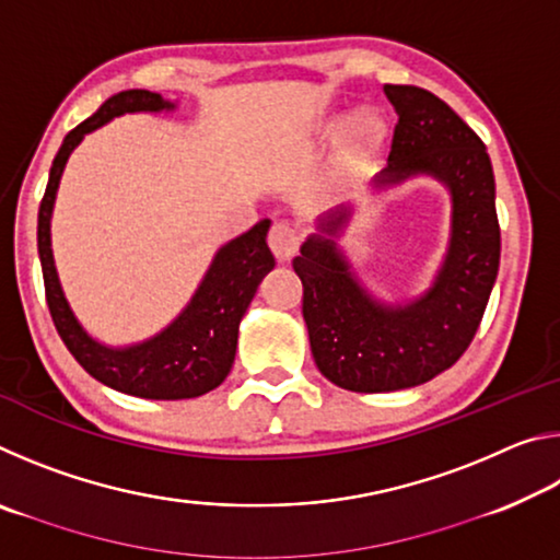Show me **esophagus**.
Returning <instances> with one entry per match:
<instances>
[{
  "label": "esophagus",
  "instance_id": "1",
  "mask_svg": "<svg viewBox=\"0 0 560 560\" xmlns=\"http://www.w3.org/2000/svg\"><path fill=\"white\" fill-rule=\"evenodd\" d=\"M269 249L279 261H289L299 249V234L287 222H273L269 230Z\"/></svg>",
  "mask_w": 560,
  "mask_h": 560
}]
</instances>
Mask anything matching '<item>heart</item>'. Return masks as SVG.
I'll return each instance as SVG.
<instances>
[{"label":"heart","instance_id":"1","mask_svg":"<svg viewBox=\"0 0 560 560\" xmlns=\"http://www.w3.org/2000/svg\"><path fill=\"white\" fill-rule=\"evenodd\" d=\"M316 132L320 138H340L338 148V167L355 170L368 160L381 153L387 138V122L377 110H358L355 116L350 113H334L318 122Z\"/></svg>","mask_w":560,"mask_h":560}]
</instances>
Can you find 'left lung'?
Listing matches in <instances>:
<instances>
[{
    "mask_svg": "<svg viewBox=\"0 0 560 560\" xmlns=\"http://www.w3.org/2000/svg\"><path fill=\"white\" fill-rule=\"evenodd\" d=\"M383 91L397 126L373 187L428 175L447 187L452 220L430 289L402 303L373 296L338 246L350 205L320 214L301 244L293 271L303 283L311 353L330 383L353 393L405 390L457 363L485 316L501 257L494 170L477 132L430 91L393 83Z\"/></svg>",
    "mask_w": 560,
    "mask_h": 560,
    "instance_id": "1",
    "label": "left lung"
}]
</instances>
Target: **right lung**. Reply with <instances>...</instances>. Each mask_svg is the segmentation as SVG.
I'll return each instance as SVG.
<instances>
[{
    "label": "right lung",
    "instance_id": "add662e5",
    "mask_svg": "<svg viewBox=\"0 0 560 560\" xmlns=\"http://www.w3.org/2000/svg\"><path fill=\"white\" fill-rule=\"evenodd\" d=\"M175 101L160 93L132 89L110 96L89 120L75 126L63 138L54 158L49 185L39 207V259L44 273L46 303L54 326L66 348L79 360L83 371L113 390L145 397V400H187L214 390L230 375L240 324L257 293L261 279L273 269V257L267 246L271 222L261 220L249 232L234 236L217 249L210 269L187 306L160 330L140 343L106 346L93 338L75 318L69 299L61 289L59 271L51 249V214L56 192L69 158L89 132L106 126L108 120L126 113L175 110Z\"/></svg>",
    "mask_w": 560,
    "mask_h": 560
}]
</instances>
